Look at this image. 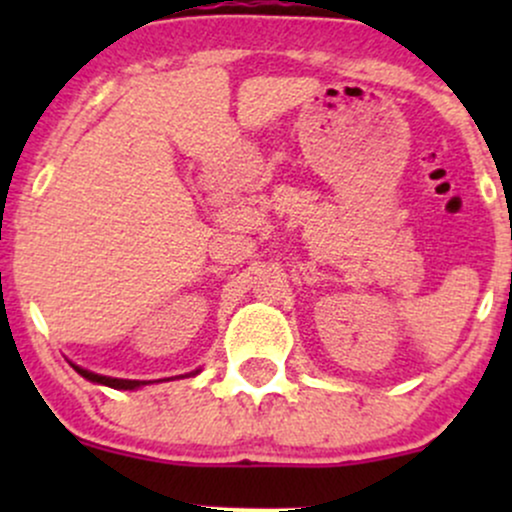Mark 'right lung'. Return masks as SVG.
<instances>
[{
    "instance_id": "right-lung-1",
    "label": "right lung",
    "mask_w": 512,
    "mask_h": 512,
    "mask_svg": "<svg viewBox=\"0 0 512 512\" xmlns=\"http://www.w3.org/2000/svg\"><path fill=\"white\" fill-rule=\"evenodd\" d=\"M72 368L76 370V373L81 375V378L91 380V383H96V385L113 387V390H139V387H144V385H151V383H161V380H127V378H110V375L93 373V370H86V368L76 366V363H72ZM195 375H199V368H197V370H192V373H185V375H180V378H195ZM163 380H170V378H163Z\"/></svg>"
}]
</instances>
